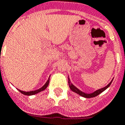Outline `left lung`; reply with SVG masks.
Wrapping results in <instances>:
<instances>
[{
	"label": "left lung",
	"instance_id": "left-lung-1",
	"mask_svg": "<svg viewBox=\"0 0 125 125\" xmlns=\"http://www.w3.org/2000/svg\"><path fill=\"white\" fill-rule=\"evenodd\" d=\"M113 79L111 80V81L106 86H105V87H104V88H100V89H98V90H96V91H94V92H92V93H90V94L82 92L81 90H80L79 88H77L76 86H75L73 85V84L71 83L69 78H68V83H69V88H71V90H72L73 92L77 93V94H78L79 95H80V96H81L84 97V98H93V97L97 96L99 95L100 93L104 92L105 90H106V89L109 87V86L111 85V83H112V81H113Z\"/></svg>",
	"mask_w": 125,
	"mask_h": 125
}]
</instances>
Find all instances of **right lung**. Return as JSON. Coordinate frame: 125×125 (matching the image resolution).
Returning <instances> with one entry per match:
<instances>
[{
  "label": "right lung",
  "instance_id": "1",
  "mask_svg": "<svg viewBox=\"0 0 125 125\" xmlns=\"http://www.w3.org/2000/svg\"><path fill=\"white\" fill-rule=\"evenodd\" d=\"M49 81H50V78H48V79L46 81L45 84H44V85L42 86L41 88H39V89H37L36 90H33V91H30V92H25V91H22V90H20L18 89V90L21 92V93H22L23 94H25V95H27V96H31V95H34V94H36L37 93H39V92H41V91H43L44 90H45L46 88H47L48 85V84H49Z\"/></svg>",
  "mask_w": 125,
  "mask_h": 125
}]
</instances>
